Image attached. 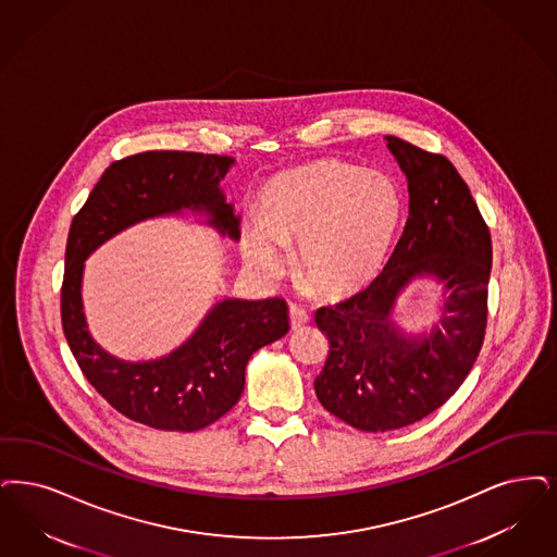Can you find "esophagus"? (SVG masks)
<instances>
[{"instance_id":"34e87169","label":"esophagus","mask_w":557,"mask_h":557,"mask_svg":"<svg viewBox=\"0 0 557 557\" xmlns=\"http://www.w3.org/2000/svg\"><path fill=\"white\" fill-rule=\"evenodd\" d=\"M309 312L305 311V309H300V307H296V305H292L289 307V327L296 332V330H300L302 325H307L309 323Z\"/></svg>"}]
</instances>
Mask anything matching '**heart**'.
Returning <instances> with one entry per match:
<instances>
[{
    "mask_svg": "<svg viewBox=\"0 0 557 557\" xmlns=\"http://www.w3.org/2000/svg\"><path fill=\"white\" fill-rule=\"evenodd\" d=\"M401 197L383 174L327 159L271 180L261 213L243 234L246 263L265 280L289 265L300 246L307 286L323 298L369 288L389 259L401 222Z\"/></svg>",
    "mask_w": 557,
    "mask_h": 557,
    "instance_id": "obj_1",
    "label": "heart"
}]
</instances>
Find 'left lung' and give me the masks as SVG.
Instances as JSON below:
<instances>
[{
	"instance_id": "8db88e82",
	"label": "left lung",
	"mask_w": 557,
	"mask_h": 557,
	"mask_svg": "<svg viewBox=\"0 0 557 557\" xmlns=\"http://www.w3.org/2000/svg\"><path fill=\"white\" fill-rule=\"evenodd\" d=\"M385 143L408 182L401 238L369 288L314 314L330 339L314 394L369 433L417 423L456 394L483 346L491 273L490 227L456 168L398 136ZM414 281L443 298L433 324L408 331L395 309Z\"/></svg>"
}]
</instances>
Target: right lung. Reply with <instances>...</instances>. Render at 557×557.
<instances>
[{
  "mask_svg": "<svg viewBox=\"0 0 557 557\" xmlns=\"http://www.w3.org/2000/svg\"><path fill=\"white\" fill-rule=\"evenodd\" d=\"M232 157L147 151L112 163L74 215L66 246L62 325L90 385L131 421L161 431H199L240 400L248 358L288 334L284 298L218 300L178 348L149 360L108 352L89 332L85 261L136 223L200 215L222 238L240 240V215L225 200L222 180Z\"/></svg>",
  "mask_w": 557,
  "mask_h": 557,
  "instance_id": "1",
  "label": "right lung"
}]
</instances>
